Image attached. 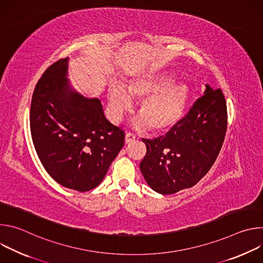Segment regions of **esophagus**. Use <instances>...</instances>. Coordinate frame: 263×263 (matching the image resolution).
Instances as JSON below:
<instances>
[{
  "label": "esophagus",
  "instance_id": "esophagus-1",
  "mask_svg": "<svg viewBox=\"0 0 263 263\" xmlns=\"http://www.w3.org/2000/svg\"><path fill=\"white\" fill-rule=\"evenodd\" d=\"M136 139V135L133 134V133H127L126 136H125V142L126 143H132L133 141H135Z\"/></svg>",
  "mask_w": 263,
  "mask_h": 263
}]
</instances>
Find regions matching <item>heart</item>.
<instances>
[{
	"label": "heart",
	"mask_w": 263,
	"mask_h": 263,
	"mask_svg": "<svg viewBox=\"0 0 263 263\" xmlns=\"http://www.w3.org/2000/svg\"><path fill=\"white\" fill-rule=\"evenodd\" d=\"M168 72H147L124 82L111 84L107 90L109 116L118 122L131 108V98L141 100L137 127L148 126L155 132L175 127L184 117L190 99V87L184 81L173 82Z\"/></svg>",
	"instance_id": "b5f03b06"
}]
</instances>
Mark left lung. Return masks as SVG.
<instances>
[{"mask_svg":"<svg viewBox=\"0 0 263 263\" xmlns=\"http://www.w3.org/2000/svg\"><path fill=\"white\" fill-rule=\"evenodd\" d=\"M222 91L206 85L187 114L165 135L142 139L146 154L139 164L152 190L172 195L196 185L211 168L227 131Z\"/></svg>","mask_w":263,"mask_h":263,"instance_id":"obj_1","label":"left lung"}]
</instances>
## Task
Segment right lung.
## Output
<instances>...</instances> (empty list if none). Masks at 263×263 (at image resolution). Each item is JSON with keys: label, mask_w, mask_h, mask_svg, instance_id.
<instances>
[{"label": "right lung", "mask_w": 263, "mask_h": 263, "mask_svg": "<svg viewBox=\"0 0 263 263\" xmlns=\"http://www.w3.org/2000/svg\"><path fill=\"white\" fill-rule=\"evenodd\" d=\"M67 58L49 66L37 82L30 108L34 147L48 174L66 189L97 187L125 142V132L104 115L99 99L68 88Z\"/></svg>", "instance_id": "obj_1"}]
</instances>
